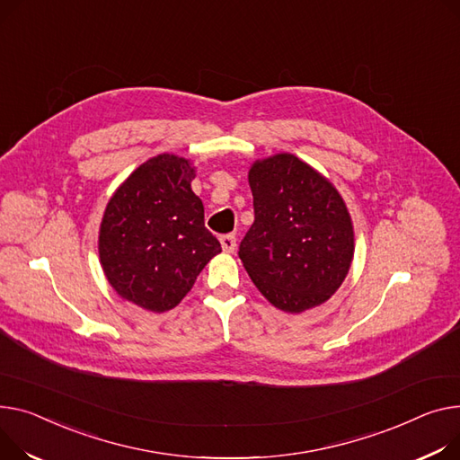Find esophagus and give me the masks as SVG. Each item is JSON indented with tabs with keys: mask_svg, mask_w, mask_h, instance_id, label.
Wrapping results in <instances>:
<instances>
[{
	"mask_svg": "<svg viewBox=\"0 0 460 460\" xmlns=\"http://www.w3.org/2000/svg\"><path fill=\"white\" fill-rule=\"evenodd\" d=\"M220 243H222V248H224L226 253H233L236 250V236L231 234V233L224 234V236H220Z\"/></svg>",
	"mask_w": 460,
	"mask_h": 460,
	"instance_id": "34e87169",
	"label": "esophagus"
}]
</instances>
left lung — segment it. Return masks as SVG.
I'll return each instance as SVG.
<instances>
[{
  "instance_id": "left-lung-1",
  "label": "left lung",
  "mask_w": 460,
  "mask_h": 460,
  "mask_svg": "<svg viewBox=\"0 0 460 460\" xmlns=\"http://www.w3.org/2000/svg\"><path fill=\"white\" fill-rule=\"evenodd\" d=\"M255 222L238 257L261 294L285 313L327 301L353 259V226L331 182L290 153L250 170Z\"/></svg>"
}]
</instances>
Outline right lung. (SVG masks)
Returning <instances> with one entry per match:
<instances>
[{
	"instance_id": "add662e5",
	"label": "right lung",
	"mask_w": 460,
	"mask_h": 460,
	"mask_svg": "<svg viewBox=\"0 0 460 460\" xmlns=\"http://www.w3.org/2000/svg\"><path fill=\"white\" fill-rule=\"evenodd\" d=\"M190 163L157 155L111 198L100 229V259L112 288L151 313L173 309L205 264L222 252L192 192Z\"/></svg>"
}]
</instances>
